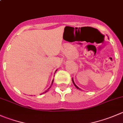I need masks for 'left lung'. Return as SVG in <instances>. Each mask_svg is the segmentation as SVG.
Listing matches in <instances>:
<instances>
[{
  "label": "left lung",
  "instance_id": "left-lung-1",
  "mask_svg": "<svg viewBox=\"0 0 123 123\" xmlns=\"http://www.w3.org/2000/svg\"><path fill=\"white\" fill-rule=\"evenodd\" d=\"M72 82H73V84H74V86H76V88H77V89H80V88H79V87H78V86H77V85H76V84H75V83H74V80H73V78H72Z\"/></svg>",
  "mask_w": 123,
  "mask_h": 123
}]
</instances>
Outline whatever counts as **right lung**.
Returning a JSON list of instances; mask_svg holds the SVG:
<instances>
[{
    "label": "right lung",
    "mask_w": 123,
    "mask_h": 123,
    "mask_svg": "<svg viewBox=\"0 0 123 123\" xmlns=\"http://www.w3.org/2000/svg\"><path fill=\"white\" fill-rule=\"evenodd\" d=\"M56 71H57V70H56ZM56 71H55V72H56ZM53 80H54V79H53V80H52V83H51V85H50V87H49V88H48V89H47V90H46V91H44V92H43V93H41V94H44V93H46V92H47V91H49V89H50V88H51V86H52V84H53Z\"/></svg>",
    "instance_id": "add662e5"
}]
</instances>
